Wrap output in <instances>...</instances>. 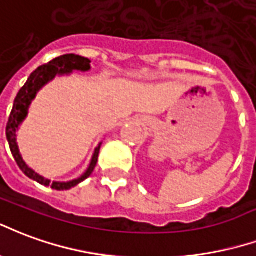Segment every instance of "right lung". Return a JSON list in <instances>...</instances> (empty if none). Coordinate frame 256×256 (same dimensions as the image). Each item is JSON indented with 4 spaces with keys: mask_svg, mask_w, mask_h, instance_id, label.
<instances>
[{
    "mask_svg": "<svg viewBox=\"0 0 256 256\" xmlns=\"http://www.w3.org/2000/svg\"><path fill=\"white\" fill-rule=\"evenodd\" d=\"M90 69H91V61L88 58H86V57L76 56V54L60 56L57 58L52 60L46 65H42V66L35 69L32 74H30L26 84L20 88V91L16 95V98H14V104H13L12 112H10V116H9L8 126H6V139H8L9 147H10L14 161L18 162V168L23 170L24 174L30 177L34 182L44 186V187H52L53 190H57V191H64V190H70V188L76 187L78 184L84 182L86 178L91 176V173L94 172L95 165L98 162V156H100L102 142L94 150V154H92V158H91L88 168H87V170L82 176L74 178V180H70V182H52V180L40 176L39 173H36V172L31 169L26 164V161L23 160V156L20 152V148H18V130L20 126H22V122L27 118L30 106L32 104V100H35L36 94L49 82H52L56 76H68V74H70L74 70H78V72H88Z\"/></svg>",
    "mask_w": 256,
    "mask_h": 256,
    "instance_id": "1",
    "label": "right lung"
}]
</instances>
